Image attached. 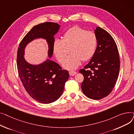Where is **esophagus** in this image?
Masks as SVG:
<instances>
[{"label": "esophagus", "mask_w": 134, "mask_h": 134, "mask_svg": "<svg viewBox=\"0 0 134 134\" xmlns=\"http://www.w3.org/2000/svg\"><path fill=\"white\" fill-rule=\"evenodd\" d=\"M69 74L70 76H74L76 74V72L75 71H70L69 72Z\"/></svg>", "instance_id": "1"}]
</instances>
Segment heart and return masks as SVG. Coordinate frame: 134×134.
Segmentation results:
<instances>
[{
  "label": "heart",
  "mask_w": 134,
  "mask_h": 134,
  "mask_svg": "<svg viewBox=\"0 0 134 134\" xmlns=\"http://www.w3.org/2000/svg\"><path fill=\"white\" fill-rule=\"evenodd\" d=\"M97 46L96 34L79 26L70 28L63 35L62 40L56 39L53 44V51L60 63L64 62L69 52L70 54L63 63V67L68 70L78 68L81 60L90 59L95 53Z\"/></svg>",
  "instance_id": "b5f03b06"
}]
</instances>
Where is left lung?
I'll return each instance as SVG.
<instances>
[{
  "instance_id": "8db88e82",
  "label": "left lung",
  "mask_w": 134,
  "mask_h": 134,
  "mask_svg": "<svg viewBox=\"0 0 134 134\" xmlns=\"http://www.w3.org/2000/svg\"><path fill=\"white\" fill-rule=\"evenodd\" d=\"M97 46L94 54L79 73L84 77L81 88L90 99L99 100L108 96L117 80L120 61L118 48L111 35L98 26L94 30Z\"/></svg>"
}]
</instances>
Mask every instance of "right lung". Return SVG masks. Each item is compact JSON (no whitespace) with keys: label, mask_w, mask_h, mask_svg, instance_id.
<instances>
[{"label":"right lung","mask_w":134,"mask_h":134,"mask_svg":"<svg viewBox=\"0 0 134 134\" xmlns=\"http://www.w3.org/2000/svg\"><path fill=\"white\" fill-rule=\"evenodd\" d=\"M60 28L59 24L53 22L35 25L20 42L18 49L17 64L19 78L27 93L41 103L49 104L57 100L69 78L67 70H62L58 63L51 60L54 35ZM38 38L46 40L49 59L40 64L32 65L24 58L25 49L30 42Z\"/></svg>","instance_id":"1"}]
</instances>
